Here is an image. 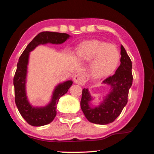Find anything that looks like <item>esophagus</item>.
Masks as SVG:
<instances>
[{
	"label": "esophagus",
	"mask_w": 154,
	"mask_h": 154,
	"mask_svg": "<svg viewBox=\"0 0 154 154\" xmlns=\"http://www.w3.org/2000/svg\"><path fill=\"white\" fill-rule=\"evenodd\" d=\"M72 79H73L74 82L75 83H77V84L83 85V84H84L85 82L84 75L81 74V73H78L77 75H75Z\"/></svg>",
	"instance_id": "esophagus-1"
}]
</instances>
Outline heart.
<instances>
[{
	"mask_svg": "<svg viewBox=\"0 0 154 154\" xmlns=\"http://www.w3.org/2000/svg\"><path fill=\"white\" fill-rule=\"evenodd\" d=\"M76 55L81 60H93L90 65V72L96 79L110 75L119 62V54L116 47L98 40L85 41L80 44Z\"/></svg>",
	"mask_w": 154,
	"mask_h": 154,
	"instance_id": "b5f03b06",
	"label": "heart"
}]
</instances>
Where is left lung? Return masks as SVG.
<instances>
[{"label":"left lung","mask_w":154,"mask_h":154,"mask_svg":"<svg viewBox=\"0 0 154 154\" xmlns=\"http://www.w3.org/2000/svg\"><path fill=\"white\" fill-rule=\"evenodd\" d=\"M121 64L113 75L103 82L110 87L107 94L103 96L98 105L91 102L94 99L88 88H83L81 108L85 118L94 124L105 125L113 122L120 115L128 102L130 88L132 84V62L123 45H121ZM100 100V98H99Z\"/></svg>","instance_id":"1"}]
</instances>
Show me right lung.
Segmentation results:
<instances>
[{"mask_svg": "<svg viewBox=\"0 0 154 154\" xmlns=\"http://www.w3.org/2000/svg\"><path fill=\"white\" fill-rule=\"evenodd\" d=\"M71 36L66 33L48 31L42 32L33 38L20 57L14 78L15 101L21 116L31 126H45L54 120L56 116V108L59 99L68 92L72 84V81L68 80L58 83L54 88L50 101L45 106L32 105L28 100L26 93V79L30 53L38 45L48 43L59 45L64 43Z\"/></svg>", "mask_w": 154, "mask_h": 154, "instance_id": "obj_1", "label": "right lung"}]
</instances>
